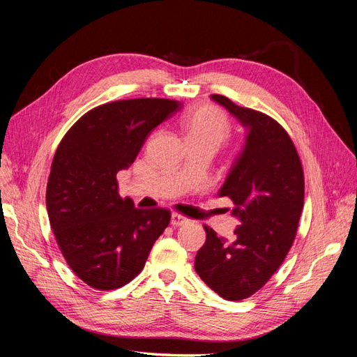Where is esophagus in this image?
I'll return each instance as SVG.
<instances>
[{
    "instance_id": "esophagus-1",
    "label": "esophagus",
    "mask_w": 357,
    "mask_h": 357,
    "mask_svg": "<svg viewBox=\"0 0 357 357\" xmlns=\"http://www.w3.org/2000/svg\"><path fill=\"white\" fill-rule=\"evenodd\" d=\"M186 223H189V219L185 218V215L177 214V213H174V214L171 215V225L172 226H183V225H186Z\"/></svg>"
}]
</instances>
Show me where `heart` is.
<instances>
[{
	"mask_svg": "<svg viewBox=\"0 0 357 357\" xmlns=\"http://www.w3.org/2000/svg\"><path fill=\"white\" fill-rule=\"evenodd\" d=\"M188 142H204L219 147L229 137V121L214 105H202L183 119Z\"/></svg>",
	"mask_w": 357,
	"mask_h": 357,
	"instance_id": "1",
	"label": "heart"
}]
</instances>
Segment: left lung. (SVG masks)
Returning a JSON list of instances; mask_svg holds the SVG:
<instances>
[{
    "mask_svg": "<svg viewBox=\"0 0 357 357\" xmlns=\"http://www.w3.org/2000/svg\"><path fill=\"white\" fill-rule=\"evenodd\" d=\"M225 107L247 131L245 143L219 190L241 222L234 240L204 226L207 240L195 257V271L219 296L241 301L261 289L283 264L294 244L304 207V172L283 126L269 116L238 107L223 95Z\"/></svg>",
    "mask_w": 357,
    "mask_h": 357,
    "instance_id": "8db88e82",
    "label": "left lung"
}]
</instances>
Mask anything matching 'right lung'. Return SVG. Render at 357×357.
Segmentation results:
<instances>
[{
  "mask_svg": "<svg viewBox=\"0 0 357 357\" xmlns=\"http://www.w3.org/2000/svg\"><path fill=\"white\" fill-rule=\"evenodd\" d=\"M180 109L162 98L104 104L80 117L56 149L46 190L50 226L74 274L93 289L131 282L169 223L168 210H139L121 198L116 176Z\"/></svg>",
  "mask_w": 357,
  "mask_h": 357,
  "instance_id": "1",
  "label": "right lung"
}]
</instances>
